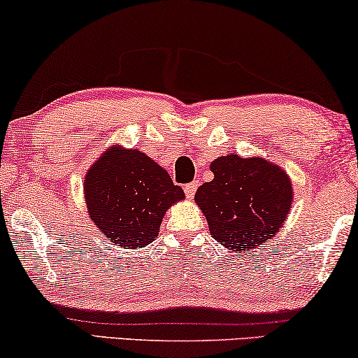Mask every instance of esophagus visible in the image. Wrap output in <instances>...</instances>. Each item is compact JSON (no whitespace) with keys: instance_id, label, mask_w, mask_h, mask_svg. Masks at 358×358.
I'll list each match as a JSON object with an SVG mask.
<instances>
[{"instance_id":"1","label":"esophagus","mask_w":358,"mask_h":358,"mask_svg":"<svg viewBox=\"0 0 358 358\" xmlns=\"http://www.w3.org/2000/svg\"><path fill=\"white\" fill-rule=\"evenodd\" d=\"M198 186H199V181L198 180H194V181H191V183H188V185H185V194H186V198H193V196L196 194V189H198Z\"/></svg>"}]
</instances>
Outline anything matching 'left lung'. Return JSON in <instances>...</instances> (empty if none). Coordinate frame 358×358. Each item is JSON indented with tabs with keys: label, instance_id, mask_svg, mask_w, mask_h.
Masks as SVG:
<instances>
[{
	"label": "left lung",
	"instance_id": "obj_1",
	"mask_svg": "<svg viewBox=\"0 0 358 358\" xmlns=\"http://www.w3.org/2000/svg\"><path fill=\"white\" fill-rule=\"evenodd\" d=\"M210 172L214 180L199 186L194 201L220 245L248 253L278 234L294 201L292 181L279 165L229 154L215 159Z\"/></svg>",
	"mask_w": 358,
	"mask_h": 358
}]
</instances>
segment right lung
Here are the masks:
<instances>
[{"mask_svg": "<svg viewBox=\"0 0 358 358\" xmlns=\"http://www.w3.org/2000/svg\"><path fill=\"white\" fill-rule=\"evenodd\" d=\"M90 220L118 246L152 243L170 206L185 199L180 186L138 149L108 148L84 178Z\"/></svg>", "mask_w": 358, "mask_h": 358, "instance_id": "obj_1", "label": "right lung"}]
</instances>
